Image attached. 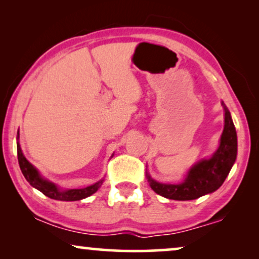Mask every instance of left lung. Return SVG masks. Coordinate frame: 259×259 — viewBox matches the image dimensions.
I'll return each instance as SVG.
<instances>
[{
  "label": "left lung",
  "instance_id": "1",
  "mask_svg": "<svg viewBox=\"0 0 259 259\" xmlns=\"http://www.w3.org/2000/svg\"><path fill=\"white\" fill-rule=\"evenodd\" d=\"M224 108V130L218 148L210 158H203L192 165L182 183L169 184L154 180L146 172L147 182L155 193L173 200H193L217 191L225 182L237 158V133L231 113Z\"/></svg>",
  "mask_w": 259,
  "mask_h": 259
}]
</instances>
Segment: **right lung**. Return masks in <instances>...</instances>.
Segmentation results:
<instances>
[{"instance_id": "1", "label": "right lung", "mask_w": 259, "mask_h": 259, "mask_svg": "<svg viewBox=\"0 0 259 259\" xmlns=\"http://www.w3.org/2000/svg\"><path fill=\"white\" fill-rule=\"evenodd\" d=\"M17 159H19V165L21 171H22L24 178L28 183L30 184L34 189H36L47 196L52 199L55 200H61V201H75V200H81L84 199V198L92 196V194L97 192V191L100 189V186L104 183V178L99 180L93 185H90L87 187H83V189H61L56 184L49 182L48 179L44 178L40 175V172L37 171V168L35 167L33 164H30L29 161L27 160V158L24 157L22 150H21L20 145V133L17 131Z\"/></svg>"}]
</instances>
